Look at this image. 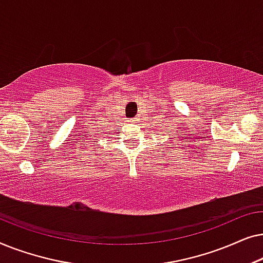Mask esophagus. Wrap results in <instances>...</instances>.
Returning a JSON list of instances; mask_svg holds the SVG:
<instances>
[{
  "label": "esophagus",
  "mask_w": 263,
  "mask_h": 263,
  "mask_svg": "<svg viewBox=\"0 0 263 263\" xmlns=\"http://www.w3.org/2000/svg\"><path fill=\"white\" fill-rule=\"evenodd\" d=\"M136 121H138V120H136V118H133V120H130V122H132V123H135V122Z\"/></svg>",
  "instance_id": "1"
}]
</instances>
